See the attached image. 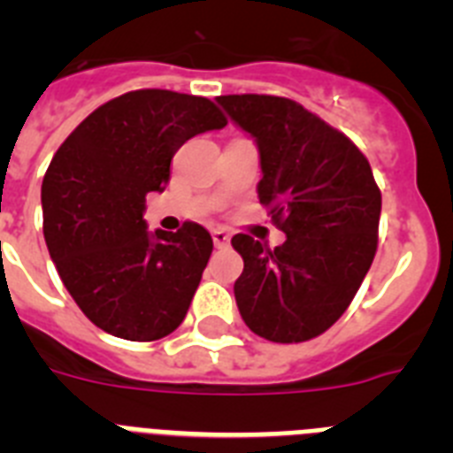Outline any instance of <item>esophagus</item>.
<instances>
[{
  "instance_id": "esophagus-1",
  "label": "esophagus",
  "mask_w": 453,
  "mask_h": 453,
  "mask_svg": "<svg viewBox=\"0 0 453 453\" xmlns=\"http://www.w3.org/2000/svg\"><path fill=\"white\" fill-rule=\"evenodd\" d=\"M213 242L218 250H222V247H226L231 242V235L229 231H224V229H213Z\"/></svg>"
}]
</instances>
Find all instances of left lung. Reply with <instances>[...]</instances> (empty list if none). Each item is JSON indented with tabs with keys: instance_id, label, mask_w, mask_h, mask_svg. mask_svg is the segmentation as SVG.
Masks as SVG:
<instances>
[{
	"instance_id": "1",
	"label": "left lung",
	"mask_w": 453,
	"mask_h": 453,
	"mask_svg": "<svg viewBox=\"0 0 453 453\" xmlns=\"http://www.w3.org/2000/svg\"><path fill=\"white\" fill-rule=\"evenodd\" d=\"M254 138L270 206L286 242L231 238L245 270L234 286L245 324L272 342H303L345 313L376 254L381 192L361 150L302 104L272 95L218 97Z\"/></svg>"
}]
</instances>
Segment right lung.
<instances>
[{"instance_id": "right-lung-1", "label": "right lung", "mask_w": 453, "mask_h": 453, "mask_svg": "<svg viewBox=\"0 0 453 453\" xmlns=\"http://www.w3.org/2000/svg\"><path fill=\"white\" fill-rule=\"evenodd\" d=\"M226 127L211 99L134 90L92 111L42 179V231L63 286L95 326L150 342L183 322L213 238L202 224L147 231L150 192L192 135Z\"/></svg>"}]
</instances>
